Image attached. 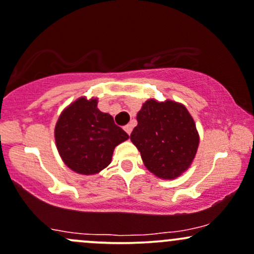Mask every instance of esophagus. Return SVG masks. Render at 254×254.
I'll return each mask as SVG.
<instances>
[{"label": "esophagus", "mask_w": 254, "mask_h": 254, "mask_svg": "<svg viewBox=\"0 0 254 254\" xmlns=\"http://www.w3.org/2000/svg\"><path fill=\"white\" fill-rule=\"evenodd\" d=\"M124 130H125V131H127V135H130V134H131V131H132V125L131 124H127V127H124Z\"/></svg>", "instance_id": "1"}]
</instances>
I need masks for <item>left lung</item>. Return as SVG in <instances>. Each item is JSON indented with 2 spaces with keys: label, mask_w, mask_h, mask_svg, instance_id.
Returning <instances> with one entry per match:
<instances>
[{
  "label": "left lung",
  "mask_w": 254,
  "mask_h": 254,
  "mask_svg": "<svg viewBox=\"0 0 254 254\" xmlns=\"http://www.w3.org/2000/svg\"><path fill=\"white\" fill-rule=\"evenodd\" d=\"M130 140L149 172L163 180L179 178L191 167L199 135L196 123L183 103L149 98L137 116Z\"/></svg>",
  "instance_id": "8db88e82"
}]
</instances>
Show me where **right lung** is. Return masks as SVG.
<instances>
[{
    "instance_id": "right-lung-1",
    "label": "right lung",
    "mask_w": 254,
    "mask_h": 254,
    "mask_svg": "<svg viewBox=\"0 0 254 254\" xmlns=\"http://www.w3.org/2000/svg\"><path fill=\"white\" fill-rule=\"evenodd\" d=\"M97 97H79L63 109L55 127L61 158L81 175L98 174L108 167L114 148L129 138L111 114L97 108Z\"/></svg>"
}]
</instances>
